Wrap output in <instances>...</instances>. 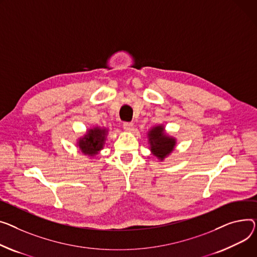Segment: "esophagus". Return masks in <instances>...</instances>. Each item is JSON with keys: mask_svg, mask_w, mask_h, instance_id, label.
I'll return each instance as SVG.
<instances>
[{"mask_svg": "<svg viewBox=\"0 0 257 257\" xmlns=\"http://www.w3.org/2000/svg\"><path fill=\"white\" fill-rule=\"evenodd\" d=\"M123 128L126 130V131H132L133 130V123H130V122H124L123 123Z\"/></svg>", "mask_w": 257, "mask_h": 257, "instance_id": "esophagus-1", "label": "esophagus"}]
</instances>
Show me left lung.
Returning <instances> with one entry per match:
<instances>
[{
	"label": "left lung",
	"mask_w": 257,
	"mask_h": 257,
	"mask_svg": "<svg viewBox=\"0 0 257 257\" xmlns=\"http://www.w3.org/2000/svg\"><path fill=\"white\" fill-rule=\"evenodd\" d=\"M148 136L152 154L161 161L174 151L177 144L176 139L168 136L164 132V127L162 125L153 127L149 131Z\"/></svg>",
	"instance_id": "obj_1"
}]
</instances>
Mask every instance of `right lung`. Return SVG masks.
I'll return each mask as SVG.
<instances>
[{
    "instance_id": "1",
    "label": "right lung",
    "mask_w": 257,
    "mask_h": 257,
    "mask_svg": "<svg viewBox=\"0 0 257 257\" xmlns=\"http://www.w3.org/2000/svg\"><path fill=\"white\" fill-rule=\"evenodd\" d=\"M107 129L104 127H94L87 131L82 138L77 142L79 150L90 157L95 155L103 149V146L106 141Z\"/></svg>"
}]
</instances>
